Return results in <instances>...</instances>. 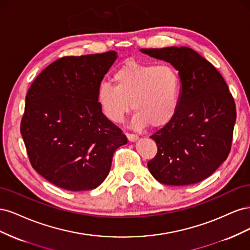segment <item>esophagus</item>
Returning <instances> with one entry per match:
<instances>
[{"label": "esophagus", "instance_id": "obj_1", "mask_svg": "<svg viewBox=\"0 0 250 250\" xmlns=\"http://www.w3.org/2000/svg\"><path fill=\"white\" fill-rule=\"evenodd\" d=\"M126 137L129 142H135L139 140V135L137 134H130V133H126Z\"/></svg>", "mask_w": 250, "mask_h": 250}]
</instances>
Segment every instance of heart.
<instances>
[{
    "label": "heart",
    "instance_id": "obj_1",
    "mask_svg": "<svg viewBox=\"0 0 250 250\" xmlns=\"http://www.w3.org/2000/svg\"><path fill=\"white\" fill-rule=\"evenodd\" d=\"M113 81L115 86L103 82L97 92L98 104L110 122H122L131 106L137 129L149 124L160 128L175 117L180 78L173 66L127 62L113 74Z\"/></svg>",
    "mask_w": 250,
    "mask_h": 250
}]
</instances>
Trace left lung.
I'll return each mask as SVG.
<instances>
[{
    "label": "left lung",
    "instance_id": "1",
    "mask_svg": "<svg viewBox=\"0 0 250 250\" xmlns=\"http://www.w3.org/2000/svg\"><path fill=\"white\" fill-rule=\"evenodd\" d=\"M140 51L171 63L180 78L175 117L150 137L157 154L148 169L164 185L197 184L229 156L237 117L233 98L216 67L191 48Z\"/></svg>",
    "mask_w": 250,
    "mask_h": 250
}]
</instances>
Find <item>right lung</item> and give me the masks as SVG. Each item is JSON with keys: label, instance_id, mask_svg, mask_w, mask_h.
<instances>
[{"label": "right lung", "instance_id": "obj_1", "mask_svg": "<svg viewBox=\"0 0 250 250\" xmlns=\"http://www.w3.org/2000/svg\"><path fill=\"white\" fill-rule=\"evenodd\" d=\"M117 58L118 53L109 51L57 59L27 93L21 133L30 163L64 190L99 187L115 151L127 143L97 101L98 87Z\"/></svg>", "mask_w": 250, "mask_h": 250}]
</instances>
